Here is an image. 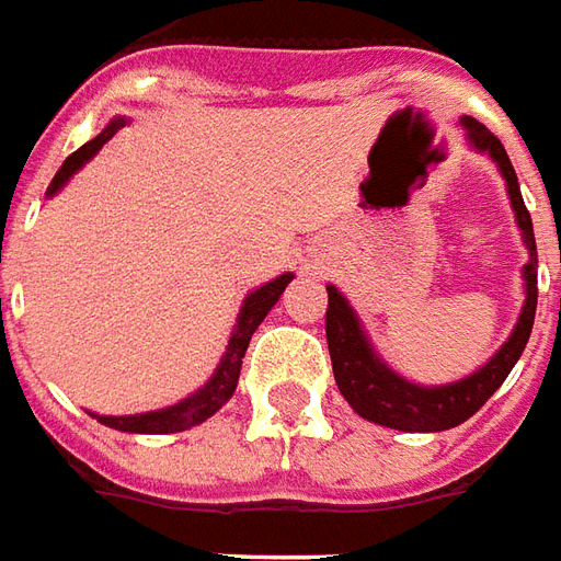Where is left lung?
I'll return each instance as SVG.
<instances>
[{
  "instance_id": "8db88e82",
  "label": "left lung",
  "mask_w": 561,
  "mask_h": 561,
  "mask_svg": "<svg viewBox=\"0 0 561 561\" xmlns=\"http://www.w3.org/2000/svg\"><path fill=\"white\" fill-rule=\"evenodd\" d=\"M460 125L466 130V142L481 154H488L505 179L514 220H517L523 244L529 251V263L523 265V296L526 298H523L520 317H517V325L511 329L508 341L490 355L488 365H481L457 382L419 386L382 362V355L376 353V346L367 337L365 325L358 320L353 305L346 301V296L337 293V286H325L329 289L325 337H329L334 382L341 388L346 403L362 419L391 427V431L439 433L472 419L493 398V391L505 382V376L511 374V367L517 365V358L523 355L529 334H533L535 305H538V251H535L533 218H529L526 203H523L520 182H517V173L508 161V151L502 149V142L481 122L463 116Z\"/></svg>"
}]
</instances>
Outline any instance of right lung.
Returning a JSON list of instances; mask_svg holds the SVG:
<instances>
[{
    "mask_svg": "<svg viewBox=\"0 0 561 561\" xmlns=\"http://www.w3.org/2000/svg\"><path fill=\"white\" fill-rule=\"evenodd\" d=\"M125 122H128V118L116 116L107 128L98 134L95 140H89L85 146H80V149L73 151L71 158L59 167V173L53 175L50 187H47V196L59 194V191L71 182V175L77 173V170H83V163L92 161L98 151H101V146L107 140H113V134H116L118 128H125ZM293 277H296L293 272H286V275L275 277V280H268V284L263 286H256L253 293L244 296L239 317H236V329H232L230 343H227V353L220 355V365L215 367L211 379H208L203 388H196L194 394H187L185 400H179V403L167 407V410L140 412V415H98V412H92V419H98L101 424H107V427L122 433H179L191 431L196 424H203L206 419H211V415L232 398V391L239 386L241 358L248 353L251 334L260 329V322L268 317V310L275 308L277 298L284 296L286 284H289Z\"/></svg>",
    "mask_w": 561,
    "mask_h": 561,
    "instance_id": "1",
    "label": "right lung"
}]
</instances>
